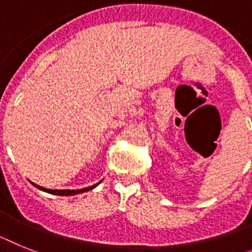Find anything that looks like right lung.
<instances>
[{"label": "right lung", "instance_id": "1", "mask_svg": "<svg viewBox=\"0 0 252 252\" xmlns=\"http://www.w3.org/2000/svg\"><path fill=\"white\" fill-rule=\"evenodd\" d=\"M33 186H35L37 188L42 189L44 192H48V193H52V194H60V196H71V194H77V193H82V192H86V191H90V189H94L97 185L94 186H91V187H87L83 188V189H47V188H43V187H39V186L34 185V183H32Z\"/></svg>", "mask_w": 252, "mask_h": 252}]
</instances>
